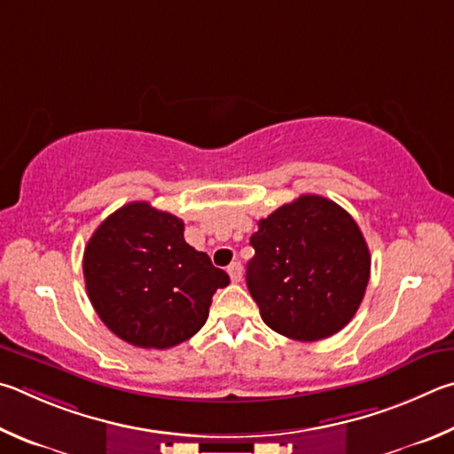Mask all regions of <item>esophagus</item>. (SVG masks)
<instances>
[{"label":"esophagus","instance_id":"esophagus-1","mask_svg":"<svg viewBox=\"0 0 454 454\" xmlns=\"http://www.w3.org/2000/svg\"><path fill=\"white\" fill-rule=\"evenodd\" d=\"M227 273H229V277H231L233 283H239L241 277H243V267H241L239 261H235V263L229 265L227 267Z\"/></svg>","mask_w":454,"mask_h":454}]
</instances>
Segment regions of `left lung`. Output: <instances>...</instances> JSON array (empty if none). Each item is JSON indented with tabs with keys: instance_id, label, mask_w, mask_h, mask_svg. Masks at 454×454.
Wrapping results in <instances>:
<instances>
[{
	"instance_id": "8db88e82",
	"label": "left lung",
	"mask_w": 454,
	"mask_h": 454,
	"mask_svg": "<svg viewBox=\"0 0 454 454\" xmlns=\"http://www.w3.org/2000/svg\"><path fill=\"white\" fill-rule=\"evenodd\" d=\"M251 245L247 287L267 327L311 343L353 319L369 283L371 253L343 207L301 195L261 219Z\"/></svg>"
}]
</instances>
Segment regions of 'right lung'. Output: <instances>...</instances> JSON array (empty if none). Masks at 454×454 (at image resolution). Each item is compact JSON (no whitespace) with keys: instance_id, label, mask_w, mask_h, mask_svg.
<instances>
[{"instance_id":"right-lung-1","label":"right lung","mask_w":454,"mask_h":454,"mask_svg":"<svg viewBox=\"0 0 454 454\" xmlns=\"http://www.w3.org/2000/svg\"><path fill=\"white\" fill-rule=\"evenodd\" d=\"M179 217L133 201L95 229L83 253L85 289L106 327L141 348H169L203 327L229 275L183 237Z\"/></svg>"}]
</instances>
